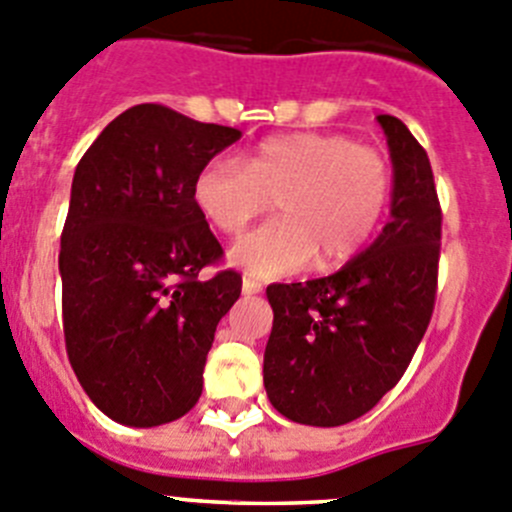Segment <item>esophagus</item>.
I'll return each mask as SVG.
<instances>
[{
	"instance_id": "esophagus-1",
	"label": "esophagus",
	"mask_w": 512,
	"mask_h": 512,
	"mask_svg": "<svg viewBox=\"0 0 512 512\" xmlns=\"http://www.w3.org/2000/svg\"><path fill=\"white\" fill-rule=\"evenodd\" d=\"M242 290H245L247 296H252V293H260L262 283L252 278V275H245V278H242Z\"/></svg>"
}]
</instances>
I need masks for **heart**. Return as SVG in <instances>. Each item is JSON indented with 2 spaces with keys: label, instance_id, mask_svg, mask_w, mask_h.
Returning <instances> with one entry per match:
<instances>
[{
  "label": "heart",
  "instance_id": "1",
  "mask_svg": "<svg viewBox=\"0 0 512 512\" xmlns=\"http://www.w3.org/2000/svg\"><path fill=\"white\" fill-rule=\"evenodd\" d=\"M191 196L227 237L245 232L275 201L278 219L242 239L232 260L257 278H280L313 257L321 270H334L365 250L388 214L393 168L380 150L347 135L293 132L262 140L245 163L209 158Z\"/></svg>",
  "mask_w": 512,
  "mask_h": 512
}]
</instances>
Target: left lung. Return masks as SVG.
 Masks as SVG:
<instances>
[{
    "label": "left lung",
    "mask_w": 512,
    "mask_h": 512,
    "mask_svg": "<svg viewBox=\"0 0 512 512\" xmlns=\"http://www.w3.org/2000/svg\"><path fill=\"white\" fill-rule=\"evenodd\" d=\"M393 160L390 222L334 275L270 285L267 398L306 426H342L398 385L436 303L441 206L428 155L398 117L380 114Z\"/></svg>",
    "instance_id": "8db88e82"
}]
</instances>
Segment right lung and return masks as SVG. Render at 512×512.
I'll return each instance as SVG.
<instances>
[{"label": "right lung", "instance_id": "add662e5", "mask_svg": "<svg viewBox=\"0 0 512 512\" xmlns=\"http://www.w3.org/2000/svg\"><path fill=\"white\" fill-rule=\"evenodd\" d=\"M239 137L163 104H137L76 165L58 255L63 334L81 388L112 421L160 426L201 398L206 354L242 275L201 278L224 250L191 186Z\"/></svg>", "mask_w": 512, "mask_h": 512}]
</instances>
